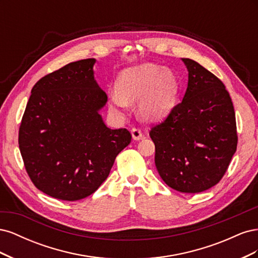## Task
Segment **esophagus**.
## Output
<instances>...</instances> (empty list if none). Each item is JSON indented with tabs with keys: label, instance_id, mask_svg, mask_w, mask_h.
<instances>
[{
	"label": "esophagus",
	"instance_id": "obj_1",
	"mask_svg": "<svg viewBox=\"0 0 258 258\" xmlns=\"http://www.w3.org/2000/svg\"><path fill=\"white\" fill-rule=\"evenodd\" d=\"M131 135H132V139H134L135 141H140V140L143 139V134L140 129L134 128L131 130Z\"/></svg>",
	"mask_w": 258,
	"mask_h": 258
}]
</instances>
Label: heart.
I'll list each match as a JSON object with an SVG mask.
<instances>
[{
	"instance_id": "obj_1",
	"label": "heart",
	"mask_w": 258,
	"mask_h": 258,
	"mask_svg": "<svg viewBox=\"0 0 258 258\" xmlns=\"http://www.w3.org/2000/svg\"><path fill=\"white\" fill-rule=\"evenodd\" d=\"M179 83L169 68L154 63L131 67L119 74L116 88L108 93V105L121 114L129 103L137 101V113L144 121L163 118L172 110L178 95Z\"/></svg>"
}]
</instances>
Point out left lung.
<instances>
[{
  "label": "left lung",
  "mask_w": 258,
  "mask_h": 258,
  "mask_svg": "<svg viewBox=\"0 0 258 258\" xmlns=\"http://www.w3.org/2000/svg\"><path fill=\"white\" fill-rule=\"evenodd\" d=\"M181 103L150 136L161 178L177 191L195 194L216 185L237 150L236 116L228 91L217 77L188 58Z\"/></svg>",
  "instance_id": "obj_1"
}]
</instances>
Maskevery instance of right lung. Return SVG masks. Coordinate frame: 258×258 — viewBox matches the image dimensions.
<instances>
[{"label":"right lung","instance_id":"obj_1","mask_svg":"<svg viewBox=\"0 0 258 258\" xmlns=\"http://www.w3.org/2000/svg\"><path fill=\"white\" fill-rule=\"evenodd\" d=\"M96 59L71 62L44 76L31 91L19 129L27 172L50 197L75 201L95 192L110 174L116 156L131 142L127 129H111L100 111Z\"/></svg>","mask_w":258,"mask_h":258}]
</instances>
